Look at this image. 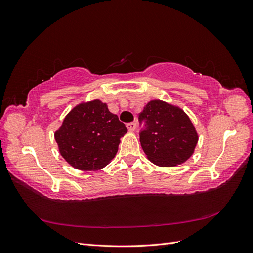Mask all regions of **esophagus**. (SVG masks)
<instances>
[{
  "mask_svg": "<svg viewBox=\"0 0 253 253\" xmlns=\"http://www.w3.org/2000/svg\"><path fill=\"white\" fill-rule=\"evenodd\" d=\"M126 127L129 132H134L136 129V122H128L126 124Z\"/></svg>",
  "mask_w": 253,
  "mask_h": 253,
  "instance_id": "34e87169",
  "label": "esophagus"
}]
</instances>
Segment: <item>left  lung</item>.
<instances>
[{"label":"left lung","mask_w":253,"mask_h":253,"mask_svg":"<svg viewBox=\"0 0 253 253\" xmlns=\"http://www.w3.org/2000/svg\"><path fill=\"white\" fill-rule=\"evenodd\" d=\"M143 152L153 164L174 167L193 154L198 136L188 115L162 100H152L139 114Z\"/></svg>","instance_id":"1"}]
</instances>
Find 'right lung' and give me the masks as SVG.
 <instances>
[{"mask_svg":"<svg viewBox=\"0 0 253 253\" xmlns=\"http://www.w3.org/2000/svg\"><path fill=\"white\" fill-rule=\"evenodd\" d=\"M127 132L117 115L100 100L80 103L66 115L55 133L61 155L74 168L93 171L116 155L120 138Z\"/></svg>","mask_w":253,"mask_h":253,"instance_id":"add662e5","label":"right lung"}]
</instances>
